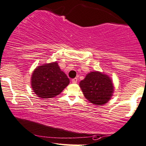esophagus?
I'll return each instance as SVG.
<instances>
[{
    "label": "esophagus",
    "instance_id": "obj_1",
    "mask_svg": "<svg viewBox=\"0 0 146 146\" xmlns=\"http://www.w3.org/2000/svg\"><path fill=\"white\" fill-rule=\"evenodd\" d=\"M77 81H78L77 78H74V79H72V83L74 84H76V82H77Z\"/></svg>",
    "mask_w": 146,
    "mask_h": 146
}]
</instances>
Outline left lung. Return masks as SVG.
I'll list each match as a JSON object with an SVG mask.
<instances>
[{
    "label": "left lung",
    "instance_id": "left-lung-1",
    "mask_svg": "<svg viewBox=\"0 0 146 146\" xmlns=\"http://www.w3.org/2000/svg\"><path fill=\"white\" fill-rule=\"evenodd\" d=\"M86 98L96 106L107 103L114 91L111 79L98 72H91L79 83Z\"/></svg>",
    "mask_w": 146,
    "mask_h": 146
}]
</instances>
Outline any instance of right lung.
I'll return each mask as SVG.
<instances>
[{"label":"right lung","mask_w":146,"mask_h":146,"mask_svg":"<svg viewBox=\"0 0 146 146\" xmlns=\"http://www.w3.org/2000/svg\"><path fill=\"white\" fill-rule=\"evenodd\" d=\"M70 79L56 62L38 66L32 74L31 87L37 96L51 98L60 94Z\"/></svg>","instance_id":"1"}]
</instances>
